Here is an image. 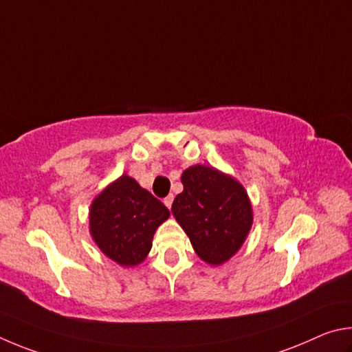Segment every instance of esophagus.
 Returning <instances> with one entry per match:
<instances>
[{
    "mask_svg": "<svg viewBox=\"0 0 352 352\" xmlns=\"http://www.w3.org/2000/svg\"><path fill=\"white\" fill-rule=\"evenodd\" d=\"M173 199H175V196H173V195H168V196H166V198L164 199V204H165L166 207H168V208H171V204H173Z\"/></svg>",
    "mask_w": 352,
    "mask_h": 352,
    "instance_id": "obj_1",
    "label": "esophagus"
}]
</instances>
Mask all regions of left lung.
I'll use <instances>...</instances> for the list:
<instances>
[{
    "label": "left lung",
    "instance_id": "obj_1",
    "mask_svg": "<svg viewBox=\"0 0 352 352\" xmlns=\"http://www.w3.org/2000/svg\"><path fill=\"white\" fill-rule=\"evenodd\" d=\"M181 181L184 190L173 201L171 213L202 260L227 261L241 248L254 219L244 187L206 165L190 166Z\"/></svg>",
    "mask_w": 352,
    "mask_h": 352
}]
</instances>
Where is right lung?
<instances>
[{"instance_id":"1","label":"right lung","mask_w":352,"mask_h":352,"mask_svg":"<svg viewBox=\"0 0 352 352\" xmlns=\"http://www.w3.org/2000/svg\"><path fill=\"white\" fill-rule=\"evenodd\" d=\"M168 217L170 210L162 202L123 175L92 202L91 235L111 260L135 266L145 260L154 232Z\"/></svg>"}]
</instances>
